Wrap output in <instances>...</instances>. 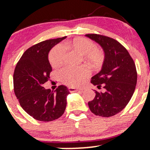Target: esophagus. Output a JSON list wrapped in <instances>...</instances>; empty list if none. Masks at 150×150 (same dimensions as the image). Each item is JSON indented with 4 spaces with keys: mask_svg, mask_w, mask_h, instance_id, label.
I'll return each mask as SVG.
<instances>
[{
    "mask_svg": "<svg viewBox=\"0 0 150 150\" xmlns=\"http://www.w3.org/2000/svg\"><path fill=\"white\" fill-rule=\"evenodd\" d=\"M68 91L70 92H81L82 91V89H76V88H74V87H68Z\"/></svg>",
    "mask_w": 150,
    "mask_h": 150,
    "instance_id": "obj_1",
    "label": "esophagus"
}]
</instances>
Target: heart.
<instances>
[{
	"label": "heart",
	"mask_w": 150,
	"mask_h": 150,
	"mask_svg": "<svg viewBox=\"0 0 150 150\" xmlns=\"http://www.w3.org/2000/svg\"><path fill=\"white\" fill-rule=\"evenodd\" d=\"M67 45L79 54L84 56V58L91 66L97 67L102 63L104 53L101 50L96 49L92 41L83 37L74 39L67 43ZM65 49L62 45H58L51 50L49 53V61L53 67L60 66L63 62ZM89 70L85 66L70 68L67 67L60 73V79L67 85L77 87L82 84V81L88 75Z\"/></svg>",
	"instance_id": "heart-1"
}]
</instances>
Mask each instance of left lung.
Instances as JSON below:
<instances>
[{
  "mask_svg": "<svg viewBox=\"0 0 150 150\" xmlns=\"http://www.w3.org/2000/svg\"><path fill=\"white\" fill-rule=\"evenodd\" d=\"M85 37L99 44L104 52L100 71L92 77V83L104 92L95 90L96 95L89 101V109L96 116H113L120 112L128 104L137 84V71L133 60L116 40L96 34Z\"/></svg>",
  "mask_w": 150,
  "mask_h": 150,
  "instance_id": "1",
  "label": "left lung"
}]
</instances>
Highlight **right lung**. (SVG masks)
<instances>
[{
  "label": "right lung",
  "instance_id": "right-lung-1",
  "mask_svg": "<svg viewBox=\"0 0 150 150\" xmlns=\"http://www.w3.org/2000/svg\"><path fill=\"white\" fill-rule=\"evenodd\" d=\"M65 38L49 39L32 46L23 53L15 67V96L22 108L37 120L48 122L57 119L66 108L70 92L65 86L60 85L55 91L43 87L50 79L52 70L49 51Z\"/></svg>",
  "mask_w": 150,
  "mask_h": 150
}]
</instances>
